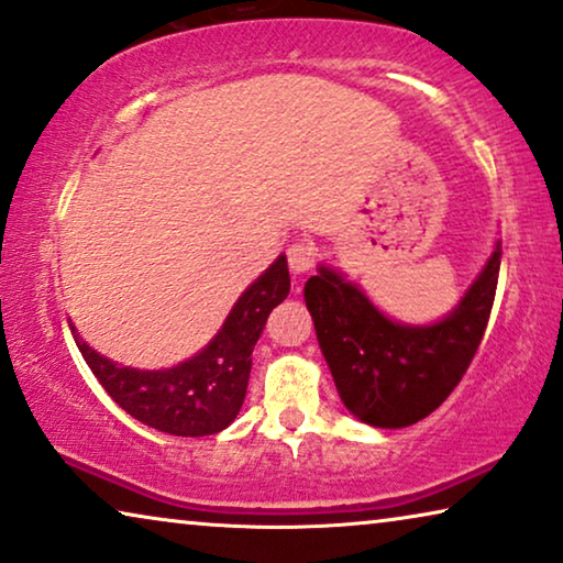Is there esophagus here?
<instances>
[{
  "mask_svg": "<svg viewBox=\"0 0 563 563\" xmlns=\"http://www.w3.org/2000/svg\"><path fill=\"white\" fill-rule=\"evenodd\" d=\"M287 261H289L291 274H295V276L307 274L314 264V245L305 243V241L291 243L287 249Z\"/></svg>",
  "mask_w": 563,
  "mask_h": 563,
  "instance_id": "obj_1",
  "label": "esophagus"
}]
</instances>
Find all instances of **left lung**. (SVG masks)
I'll list each match as a JSON object with an SVG mask.
<instances>
[{
  "label": "left lung",
  "mask_w": 563,
  "mask_h": 563,
  "mask_svg": "<svg viewBox=\"0 0 563 563\" xmlns=\"http://www.w3.org/2000/svg\"><path fill=\"white\" fill-rule=\"evenodd\" d=\"M503 243L484 261L456 307L410 325L389 318L349 276L325 264L305 284V305L335 389L353 418L407 428L428 418L466 374L495 302Z\"/></svg>",
  "instance_id": "obj_1"
}]
</instances>
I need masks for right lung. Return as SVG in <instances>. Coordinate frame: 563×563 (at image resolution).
Returning a JSON list of instances; mask_svg holds the SVG:
<instances>
[{"label": "right lung", "instance_id": "1", "mask_svg": "<svg viewBox=\"0 0 563 563\" xmlns=\"http://www.w3.org/2000/svg\"><path fill=\"white\" fill-rule=\"evenodd\" d=\"M287 295V256L279 253L235 299L212 341L195 356L168 368L122 366L91 349L71 320L68 328L91 374L130 418L161 433L199 438L220 433L238 418L249 389L253 345L261 338L268 312Z\"/></svg>", "mask_w": 563, "mask_h": 563}]
</instances>
